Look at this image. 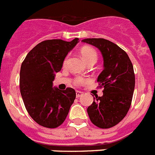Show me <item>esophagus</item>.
Instances as JSON below:
<instances>
[{
	"mask_svg": "<svg viewBox=\"0 0 155 155\" xmlns=\"http://www.w3.org/2000/svg\"><path fill=\"white\" fill-rule=\"evenodd\" d=\"M82 95H83L82 92H81V91H77L76 92V97H81Z\"/></svg>",
	"mask_w": 155,
	"mask_h": 155,
	"instance_id": "esophagus-1",
	"label": "esophagus"
}]
</instances>
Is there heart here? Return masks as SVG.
Wrapping results in <instances>:
<instances>
[{"instance_id":"obj_1","label":"heart","mask_w":155,"mask_h":155,"mask_svg":"<svg viewBox=\"0 0 155 155\" xmlns=\"http://www.w3.org/2000/svg\"><path fill=\"white\" fill-rule=\"evenodd\" d=\"M81 55L82 59L85 61L86 64L89 63V62H96L98 58L97 51L93 48L89 47H82L81 50ZM67 61H68V57H66L64 60V65H66L67 63ZM84 82H85V80L82 78L79 77V78H77L75 79V83L77 85H80V84H82Z\"/></svg>"}]
</instances>
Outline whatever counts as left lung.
Listing matches in <instances>:
<instances>
[{
  "mask_svg": "<svg viewBox=\"0 0 155 155\" xmlns=\"http://www.w3.org/2000/svg\"><path fill=\"white\" fill-rule=\"evenodd\" d=\"M83 43L94 46L101 52L104 70L98 76L103 96H95L87 108L89 119L100 128H110L120 122L128 112L135 89V74L126 52L104 39H85Z\"/></svg>",
  "mask_w": 155,
  "mask_h": 155,
  "instance_id": "1",
  "label": "left lung"
}]
</instances>
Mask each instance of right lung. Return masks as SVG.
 Wrapping results in <instances>:
<instances>
[{
  "label": "right lung",
  "instance_id": "add662e5",
  "mask_svg": "<svg viewBox=\"0 0 155 155\" xmlns=\"http://www.w3.org/2000/svg\"><path fill=\"white\" fill-rule=\"evenodd\" d=\"M78 40L43 41L30 51L21 64L20 88L24 105L31 117L44 127L55 128L62 124L74 101V89L53 88V81Z\"/></svg>",
  "mask_w": 155,
  "mask_h": 155
}]
</instances>
